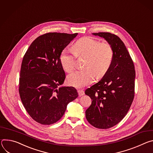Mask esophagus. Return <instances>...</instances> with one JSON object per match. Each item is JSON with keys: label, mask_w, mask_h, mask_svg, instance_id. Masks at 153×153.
I'll return each mask as SVG.
<instances>
[{"label": "esophagus", "mask_w": 153, "mask_h": 153, "mask_svg": "<svg viewBox=\"0 0 153 153\" xmlns=\"http://www.w3.org/2000/svg\"><path fill=\"white\" fill-rule=\"evenodd\" d=\"M78 95L79 97L84 95V92L82 90H78Z\"/></svg>", "instance_id": "1"}]
</instances>
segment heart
<instances>
[{"mask_svg":"<svg viewBox=\"0 0 153 153\" xmlns=\"http://www.w3.org/2000/svg\"><path fill=\"white\" fill-rule=\"evenodd\" d=\"M74 53L64 49L59 56L60 64L67 72H72L75 68V56L86 55L84 69L77 71L68 75L67 83L70 86L81 88L91 83L96 75L103 76L110 68L113 58L114 50L108 42L91 37H84L78 40L73 45Z\"/></svg>","mask_w":153,"mask_h":153,"instance_id":"b5f03b06","label":"heart"}]
</instances>
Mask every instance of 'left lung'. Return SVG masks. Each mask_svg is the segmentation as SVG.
Instances as JSON below:
<instances>
[{"mask_svg":"<svg viewBox=\"0 0 153 153\" xmlns=\"http://www.w3.org/2000/svg\"><path fill=\"white\" fill-rule=\"evenodd\" d=\"M92 35L104 38L111 45L114 58L103 78L85 91L92 100L86 111V117L93 126L108 129L119 123L131 107L134 97L135 72L130 55L119 37L106 32Z\"/></svg>","mask_w":153,"mask_h":153,"instance_id":"1","label":"left lung"}]
</instances>
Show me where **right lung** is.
<instances>
[{
    "label": "right lung",
    "mask_w": 153,
    "mask_h": 153,
    "mask_svg": "<svg viewBox=\"0 0 153 153\" xmlns=\"http://www.w3.org/2000/svg\"><path fill=\"white\" fill-rule=\"evenodd\" d=\"M77 35L44 34L31 44L23 58L20 97L27 112L39 123L51 125L58 122L67 105L78 96L74 87H59L65 78L60 54Z\"/></svg>",
    "instance_id": "obj_1"
}]
</instances>
